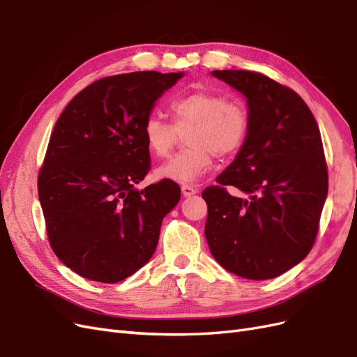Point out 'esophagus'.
Masks as SVG:
<instances>
[{
  "label": "esophagus",
  "instance_id": "obj_1",
  "mask_svg": "<svg viewBox=\"0 0 357 357\" xmlns=\"http://www.w3.org/2000/svg\"><path fill=\"white\" fill-rule=\"evenodd\" d=\"M197 188L193 185H188V183H185V185H181V193L183 197H190L193 195V193H197Z\"/></svg>",
  "mask_w": 357,
  "mask_h": 357
}]
</instances>
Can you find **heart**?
<instances>
[{
  "mask_svg": "<svg viewBox=\"0 0 357 357\" xmlns=\"http://www.w3.org/2000/svg\"><path fill=\"white\" fill-rule=\"evenodd\" d=\"M172 122L150 114L143 125L147 149L155 158H168L180 132L188 144L165 165L158 168L160 178L193 183L213 167L214 155L226 159L243 147L248 134V112L238 100H226L211 91H190L169 102Z\"/></svg>",
  "mask_w": 357,
  "mask_h": 357,
  "instance_id": "obj_1",
  "label": "heart"
}]
</instances>
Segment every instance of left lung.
Listing matches in <instances>:
<instances>
[{
	"instance_id": "1",
	"label": "left lung",
	"mask_w": 357,
	"mask_h": 357,
	"mask_svg": "<svg viewBox=\"0 0 357 357\" xmlns=\"http://www.w3.org/2000/svg\"><path fill=\"white\" fill-rule=\"evenodd\" d=\"M245 95L248 134L238 156L204 189L205 238L226 271L248 280L282 275L316 243L328 195V165L305 101L268 75L213 71ZM234 185L251 197L231 196Z\"/></svg>"
}]
</instances>
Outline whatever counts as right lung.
Wrapping results in <instances>:
<instances>
[{"label":"right lung","mask_w":357,"mask_h":357,"mask_svg":"<svg viewBox=\"0 0 357 357\" xmlns=\"http://www.w3.org/2000/svg\"><path fill=\"white\" fill-rule=\"evenodd\" d=\"M181 75H109L86 86L59 116L37 185L52 250L75 274L117 283L155 253L180 186L164 178L134 188L150 171L143 125Z\"/></svg>","instance_id":"1"}]
</instances>
